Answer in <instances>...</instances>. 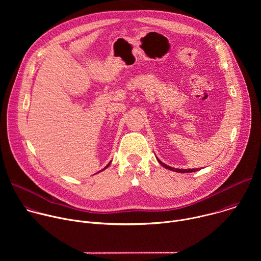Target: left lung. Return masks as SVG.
Here are the masks:
<instances>
[{"mask_svg":"<svg viewBox=\"0 0 261 261\" xmlns=\"http://www.w3.org/2000/svg\"><path fill=\"white\" fill-rule=\"evenodd\" d=\"M157 160H158V162L163 166V167H165L166 169H169V170H172V171H175V172H195V171H197L198 169L197 168H190V169H178V168H174V167H171V166H168V165H166L165 163H163L162 161H160L158 158H157Z\"/></svg>","mask_w":261,"mask_h":261,"instance_id":"obj_1","label":"left lung"}]
</instances>
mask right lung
<instances>
[{
    "mask_svg": "<svg viewBox=\"0 0 261 261\" xmlns=\"http://www.w3.org/2000/svg\"><path fill=\"white\" fill-rule=\"evenodd\" d=\"M110 163H111V161H110V162H109V163H108V164H107V165H106V166H105V167H104V168H103V169H101V170H100V171H102V170H104V169H106V168H107V167H108V166H109V165H110ZM98 172H99V171H98Z\"/></svg>",
    "mask_w": 261,
    "mask_h": 261,
    "instance_id": "right-lung-1",
    "label": "right lung"
}]
</instances>
